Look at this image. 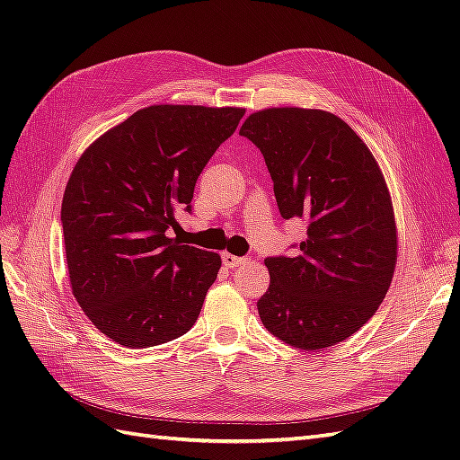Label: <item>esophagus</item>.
<instances>
[{
	"mask_svg": "<svg viewBox=\"0 0 460 460\" xmlns=\"http://www.w3.org/2000/svg\"><path fill=\"white\" fill-rule=\"evenodd\" d=\"M245 261V257H238V255H232V253H222V263L226 265L228 269H236V267H240L242 263Z\"/></svg>",
	"mask_w": 460,
	"mask_h": 460,
	"instance_id": "34e87169",
	"label": "esophagus"
}]
</instances>
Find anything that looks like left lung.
Returning <instances> with one entry per match:
<instances>
[{"label":"left lung","instance_id":"obj_1","mask_svg":"<svg viewBox=\"0 0 460 460\" xmlns=\"http://www.w3.org/2000/svg\"><path fill=\"white\" fill-rule=\"evenodd\" d=\"M240 134L261 150L281 217L306 226L295 255L265 260L263 326L296 349L340 343L371 320L394 275L398 236L383 172L328 111L263 109Z\"/></svg>","mask_w":460,"mask_h":460}]
</instances>
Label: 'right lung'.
<instances>
[{"mask_svg":"<svg viewBox=\"0 0 460 460\" xmlns=\"http://www.w3.org/2000/svg\"><path fill=\"white\" fill-rule=\"evenodd\" d=\"M245 109L152 105L99 137L62 199L72 293L93 326L140 349L193 328L220 255L172 238L200 172Z\"/></svg>","mask_w":460,"mask_h":460,"instance_id":"1","label":"right lung"}]
</instances>
